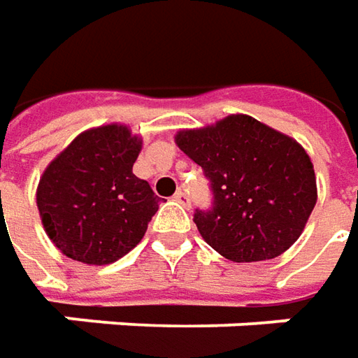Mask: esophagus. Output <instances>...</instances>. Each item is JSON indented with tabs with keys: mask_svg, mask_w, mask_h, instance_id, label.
<instances>
[{
	"mask_svg": "<svg viewBox=\"0 0 358 358\" xmlns=\"http://www.w3.org/2000/svg\"><path fill=\"white\" fill-rule=\"evenodd\" d=\"M174 200H176L178 203H182L184 208H188V206H190V198H188V194H186V192H182V190L176 192V194H174Z\"/></svg>",
	"mask_w": 358,
	"mask_h": 358,
	"instance_id": "esophagus-1",
	"label": "esophagus"
}]
</instances>
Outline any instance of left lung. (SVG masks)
Returning <instances> with one entry per match:
<instances>
[{"label": "left lung", "mask_w": 358, "mask_h": 358, "mask_svg": "<svg viewBox=\"0 0 358 358\" xmlns=\"http://www.w3.org/2000/svg\"><path fill=\"white\" fill-rule=\"evenodd\" d=\"M176 144L202 166L214 203L194 224L226 259H273L297 241L317 202L311 158L287 134L248 115L180 130Z\"/></svg>", "instance_id": "obj_1"}]
</instances>
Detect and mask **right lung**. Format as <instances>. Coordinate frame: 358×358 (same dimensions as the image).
Wrapping results in <instances>:
<instances>
[{
  "mask_svg": "<svg viewBox=\"0 0 358 358\" xmlns=\"http://www.w3.org/2000/svg\"><path fill=\"white\" fill-rule=\"evenodd\" d=\"M142 141L124 124L80 132L45 168L37 208L49 240L89 265L120 259L144 238L158 196L132 174Z\"/></svg>",
  "mask_w": 358,
  "mask_h": 358,
  "instance_id": "1",
  "label": "right lung"
}]
</instances>
